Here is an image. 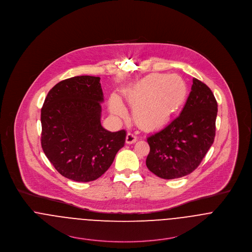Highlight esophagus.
I'll list each match as a JSON object with an SVG mask.
<instances>
[{"mask_svg":"<svg viewBox=\"0 0 252 252\" xmlns=\"http://www.w3.org/2000/svg\"><path fill=\"white\" fill-rule=\"evenodd\" d=\"M137 141V137L133 134V133H128L126 136V142L128 144H132L135 143Z\"/></svg>","mask_w":252,"mask_h":252,"instance_id":"1","label":"esophagus"}]
</instances>
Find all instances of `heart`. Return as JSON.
<instances>
[{"instance_id":"1","label":"heart","mask_w":252,"mask_h":252,"mask_svg":"<svg viewBox=\"0 0 252 252\" xmlns=\"http://www.w3.org/2000/svg\"><path fill=\"white\" fill-rule=\"evenodd\" d=\"M189 89L178 75L153 73L139 80L125 92L137 124L145 129H156L166 124L183 108ZM110 109L116 115H126L119 98L113 96Z\"/></svg>"}]
</instances>
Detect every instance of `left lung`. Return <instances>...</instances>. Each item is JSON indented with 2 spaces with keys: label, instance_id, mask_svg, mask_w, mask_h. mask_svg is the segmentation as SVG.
Returning <instances> with one entry per match:
<instances>
[{
  "label": "left lung",
  "instance_id": "left-lung-1",
  "mask_svg": "<svg viewBox=\"0 0 252 252\" xmlns=\"http://www.w3.org/2000/svg\"><path fill=\"white\" fill-rule=\"evenodd\" d=\"M217 114L213 92L193 78L180 115L147 137L148 169L162 179L180 178L196 169L214 142Z\"/></svg>",
  "mask_w": 252,
  "mask_h": 252
}]
</instances>
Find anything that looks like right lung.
<instances>
[{
	"instance_id": "obj_1",
	"label": "right lung",
	"mask_w": 252,
	"mask_h": 252,
	"mask_svg": "<svg viewBox=\"0 0 252 252\" xmlns=\"http://www.w3.org/2000/svg\"><path fill=\"white\" fill-rule=\"evenodd\" d=\"M104 101L99 77L77 76L58 83L41 109V146L64 177L90 182L102 176L124 146L126 132L101 125Z\"/></svg>"
}]
</instances>
